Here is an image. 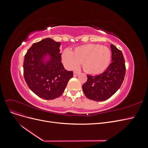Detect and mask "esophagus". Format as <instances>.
<instances>
[{
    "instance_id": "esophagus-1",
    "label": "esophagus",
    "mask_w": 148,
    "mask_h": 148,
    "mask_svg": "<svg viewBox=\"0 0 148 148\" xmlns=\"http://www.w3.org/2000/svg\"><path fill=\"white\" fill-rule=\"evenodd\" d=\"M79 73H80V72H79V71H73V75L75 76V77H76V76H77V75H79Z\"/></svg>"
}]
</instances>
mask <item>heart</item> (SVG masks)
I'll use <instances>...</instances> for the list:
<instances>
[{
	"instance_id": "1",
	"label": "heart",
	"mask_w": 148,
	"mask_h": 148,
	"mask_svg": "<svg viewBox=\"0 0 148 148\" xmlns=\"http://www.w3.org/2000/svg\"><path fill=\"white\" fill-rule=\"evenodd\" d=\"M111 59L110 49L100 44H86L76 48L73 52L69 49L64 51L62 60L69 69H77L82 63L86 72L98 74L109 66Z\"/></svg>"
}]
</instances>
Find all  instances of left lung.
Segmentation results:
<instances>
[{
	"label": "left lung",
	"instance_id": "obj_1",
	"mask_svg": "<svg viewBox=\"0 0 148 148\" xmlns=\"http://www.w3.org/2000/svg\"><path fill=\"white\" fill-rule=\"evenodd\" d=\"M112 62L99 75H87V82L83 84L84 94L88 99L95 101L108 99L118 91L125 75V59L122 51L110 45Z\"/></svg>",
	"mask_w": 148,
	"mask_h": 148
}]
</instances>
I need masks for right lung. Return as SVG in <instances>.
Listing matches in <instances>:
<instances>
[{
  "mask_svg": "<svg viewBox=\"0 0 148 148\" xmlns=\"http://www.w3.org/2000/svg\"><path fill=\"white\" fill-rule=\"evenodd\" d=\"M61 43L46 38L34 43L25 56L23 75L29 88L39 97L54 99L64 92L73 77L62 64Z\"/></svg>",
  "mask_w": 148,
  "mask_h": 148,
  "instance_id": "obj_1",
  "label": "right lung"
}]
</instances>
